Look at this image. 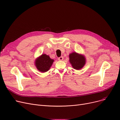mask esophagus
<instances>
[{
    "label": "esophagus",
    "instance_id": "esophagus-1",
    "mask_svg": "<svg viewBox=\"0 0 120 120\" xmlns=\"http://www.w3.org/2000/svg\"><path fill=\"white\" fill-rule=\"evenodd\" d=\"M58 60H59V61H62V60H63V56H60V57H59L58 58Z\"/></svg>",
    "mask_w": 120,
    "mask_h": 120
}]
</instances>
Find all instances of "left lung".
Returning <instances> with one entry per match:
<instances>
[{"instance_id":"1","label":"left lung","mask_w":120,"mask_h":120,"mask_svg":"<svg viewBox=\"0 0 120 120\" xmlns=\"http://www.w3.org/2000/svg\"><path fill=\"white\" fill-rule=\"evenodd\" d=\"M70 62L72 67L76 70H80L82 68L86 63L85 57L76 52H73L69 55Z\"/></svg>"}]
</instances>
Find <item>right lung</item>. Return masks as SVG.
I'll use <instances>...</instances> for the list:
<instances>
[{"label":"right lung","instance_id":"obj_1","mask_svg":"<svg viewBox=\"0 0 120 120\" xmlns=\"http://www.w3.org/2000/svg\"><path fill=\"white\" fill-rule=\"evenodd\" d=\"M54 60L50 59L49 56L45 54H42L35 61V66L41 72H45L49 71Z\"/></svg>","mask_w":120,"mask_h":120}]
</instances>
